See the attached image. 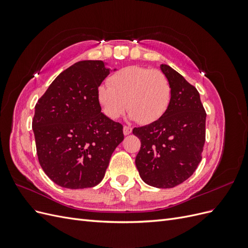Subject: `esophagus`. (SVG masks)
<instances>
[{"instance_id": "obj_1", "label": "esophagus", "mask_w": 248, "mask_h": 248, "mask_svg": "<svg viewBox=\"0 0 248 248\" xmlns=\"http://www.w3.org/2000/svg\"><path fill=\"white\" fill-rule=\"evenodd\" d=\"M132 132V128L129 126H124L123 127V133L124 136H128V134H130Z\"/></svg>"}]
</instances>
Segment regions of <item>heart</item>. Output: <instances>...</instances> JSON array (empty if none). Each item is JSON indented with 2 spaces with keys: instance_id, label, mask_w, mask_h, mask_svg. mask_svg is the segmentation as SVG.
<instances>
[{
  "instance_id": "obj_1",
  "label": "heart",
  "mask_w": 248,
  "mask_h": 248,
  "mask_svg": "<svg viewBox=\"0 0 248 248\" xmlns=\"http://www.w3.org/2000/svg\"><path fill=\"white\" fill-rule=\"evenodd\" d=\"M109 86L98 88V101L109 119H118L126 110L129 118L140 124L159 120L169 108L171 88L160 70L141 66H128L117 71L108 79Z\"/></svg>"
}]
</instances>
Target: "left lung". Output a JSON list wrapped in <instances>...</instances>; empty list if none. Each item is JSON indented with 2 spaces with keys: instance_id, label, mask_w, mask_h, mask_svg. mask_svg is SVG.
<instances>
[{
  "instance_id": "obj_1",
  "label": "left lung",
  "mask_w": 248,
  "mask_h": 248,
  "mask_svg": "<svg viewBox=\"0 0 248 248\" xmlns=\"http://www.w3.org/2000/svg\"><path fill=\"white\" fill-rule=\"evenodd\" d=\"M171 88L168 110L159 120L136 127L140 140L136 166L142 181L157 188L183 183L202 160L206 140V111L198 90L169 65L161 64Z\"/></svg>"
}]
</instances>
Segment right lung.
Here are the masks:
<instances>
[{
  "instance_id": "right-lung-1",
  "label": "right lung",
  "mask_w": 248,
  "mask_h": 248,
  "mask_svg": "<svg viewBox=\"0 0 248 248\" xmlns=\"http://www.w3.org/2000/svg\"><path fill=\"white\" fill-rule=\"evenodd\" d=\"M111 71L102 61L73 64L35 106L32 127L39 163L51 181L65 188L99 184L124 140L122 124L102 114L97 96Z\"/></svg>"
}]
</instances>
